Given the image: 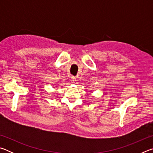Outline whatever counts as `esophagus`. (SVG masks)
Here are the masks:
<instances>
[{
	"mask_svg": "<svg viewBox=\"0 0 153 153\" xmlns=\"http://www.w3.org/2000/svg\"><path fill=\"white\" fill-rule=\"evenodd\" d=\"M71 82L72 83H75V82H76V77L72 76V77H71Z\"/></svg>",
	"mask_w": 153,
	"mask_h": 153,
	"instance_id": "obj_1",
	"label": "esophagus"
}]
</instances>
